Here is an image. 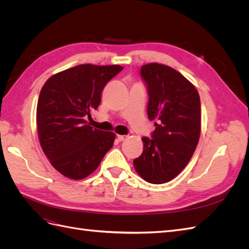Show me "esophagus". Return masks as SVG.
Masks as SVG:
<instances>
[{"instance_id": "1", "label": "esophagus", "mask_w": 249, "mask_h": 249, "mask_svg": "<svg viewBox=\"0 0 249 249\" xmlns=\"http://www.w3.org/2000/svg\"><path fill=\"white\" fill-rule=\"evenodd\" d=\"M126 138H127L126 135H117V139H118L119 141H124V140H125Z\"/></svg>"}]
</instances>
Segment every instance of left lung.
Here are the masks:
<instances>
[{
    "instance_id": "8db88e82",
    "label": "left lung",
    "mask_w": 249,
    "mask_h": 249,
    "mask_svg": "<svg viewBox=\"0 0 249 249\" xmlns=\"http://www.w3.org/2000/svg\"><path fill=\"white\" fill-rule=\"evenodd\" d=\"M147 87L149 120H156L152 138L143 137V152L134 160L138 175L150 184H164L182 171L200 136V99L196 88L172 67L141 66Z\"/></svg>"
}]
</instances>
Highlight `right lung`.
<instances>
[{
    "label": "right lung",
    "mask_w": 249,
    "mask_h": 249,
    "mask_svg": "<svg viewBox=\"0 0 249 249\" xmlns=\"http://www.w3.org/2000/svg\"><path fill=\"white\" fill-rule=\"evenodd\" d=\"M120 65L81 64L52 76L41 88L36 111L41 148L64 177L82 179L92 173L113 146L115 134L87 124L107 83Z\"/></svg>",
    "instance_id": "obj_1"
}]
</instances>
